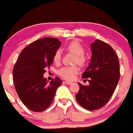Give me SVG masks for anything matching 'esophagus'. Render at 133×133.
I'll list each match as a JSON object with an SVG mask.
<instances>
[{"label": "esophagus", "mask_w": 133, "mask_h": 133, "mask_svg": "<svg viewBox=\"0 0 133 133\" xmlns=\"http://www.w3.org/2000/svg\"><path fill=\"white\" fill-rule=\"evenodd\" d=\"M65 83L68 85H70L72 83V82H71V81H65Z\"/></svg>", "instance_id": "34e87169"}]
</instances>
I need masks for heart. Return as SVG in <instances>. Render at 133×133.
Masks as SVG:
<instances>
[{
    "label": "heart",
    "instance_id": "1",
    "mask_svg": "<svg viewBox=\"0 0 133 133\" xmlns=\"http://www.w3.org/2000/svg\"><path fill=\"white\" fill-rule=\"evenodd\" d=\"M66 50L68 52H71L75 55V58L74 62L77 63L81 65H84L87 62V59L84 56V54L85 50L79 42L72 41L66 46ZM62 59V52L59 50H58L55 52L53 57V60L55 64H58L61 62ZM79 71V69L77 66H66L63 67L58 70V74L62 78L66 80L71 81L75 77V75L78 74Z\"/></svg>",
    "mask_w": 133,
    "mask_h": 133
}]
</instances>
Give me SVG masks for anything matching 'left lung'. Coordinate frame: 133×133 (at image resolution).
<instances>
[{"label":"left lung","mask_w":133,"mask_h":133,"mask_svg":"<svg viewBox=\"0 0 133 133\" xmlns=\"http://www.w3.org/2000/svg\"><path fill=\"white\" fill-rule=\"evenodd\" d=\"M90 64L82 74L88 85L79 83L75 96L81 107L90 111L102 108L113 95L120 78L119 61L115 51L107 43L97 40L91 45Z\"/></svg>","instance_id":"8db88e82"}]
</instances>
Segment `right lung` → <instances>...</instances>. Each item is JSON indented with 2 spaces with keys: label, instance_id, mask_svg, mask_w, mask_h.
Masks as SVG:
<instances>
[{
  "label": "right lung",
  "instance_id": "obj_1",
  "mask_svg": "<svg viewBox=\"0 0 133 133\" xmlns=\"http://www.w3.org/2000/svg\"><path fill=\"white\" fill-rule=\"evenodd\" d=\"M60 45L58 38L36 40L22 50L14 65L12 74L15 89L21 101L30 111L41 112L48 108L62 83L58 77L50 82L43 77Z\"/></svg>",
  "mask_w": 133,
  "mask_h": 133
}]
</instances>
